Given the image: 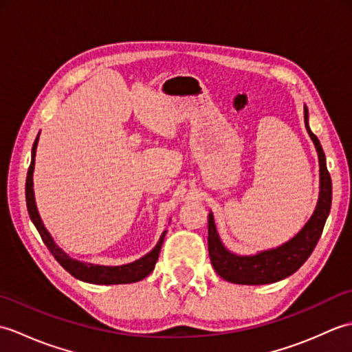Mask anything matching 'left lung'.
Instances as JSON below:
<instances>
[{
	"label": "left lung",
	"instance_id": "obj_1",
	"mask_svg": "<svg viewBox=\"0 0 352 352\" xmlns=\"http://www.w3.org/2000/svg\"><path fill=\"white\" fill-rule=\"evenodd\" d=\"M304 122L310 139L315 144L319 159V198L315 212L290 241L276 246V248L258 251L251 256L231 252L221 241L213 213H208V254H210L216 274L223 280L234 284H248V286L250 284L257 286V284L276 283L295 274L315 250L319 237L322 234L325 221L330 214L333 186L331 177L327 169L324 149L309 126L307 106H304Z\"/></svg>",
	"mask_w": 352,
	"mask_h": 352
}]
</instances>
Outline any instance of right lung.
Returning a JSON list of instances; mask_svg holds the SVG:
<instances>
[{
  "label": "right lung",
  "instance_id": "add662e5",
  "mask_svg": "<svg viewBox=\"0 0 352 352\" xmlns=\"http://www.w3.org/2000/svg\"><path fill=\"white\" fill-rule=\"evenodd\" d=\"M39 134H37V138L33 144V149H32V163H30L27 182H25V199H27V208H28L30 218H32L34 227L37 228V231H39V234L42 237L43 243L47 245V248L51 251L54 258L66 269V271L81 281L92 283V284H129V283H136V281L144 280L145 276H148L154 271L155 261L159 260L163 239L166 236V230L163 231L159 242H157L154 248L148 254H145L144 257L121 266L94 265V263H87V261L76 260L69 257L68 254H66L60 246L54 242V239H52V236L50 234V231L43 226L41 214L37 212V206L34 199L33 172H34V157H36L37 142H39Z\"/></svg>",
  "mask_w": 352,
  "mask_h": 352
}]
</instances>
